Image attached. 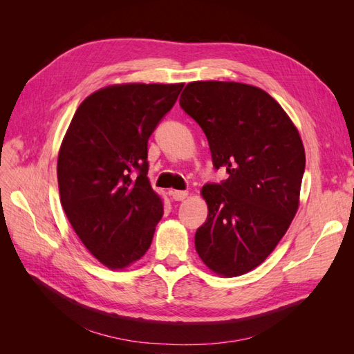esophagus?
<instances>
[{"instance_id": "obj_1", "label": "esophagus", "mask_w": 354, "mask_h": 354, "mask_svg": "<svg viewBox=\"0 0 354 354\" xmlns=\"http://www.w3.org/2000/svg\"><path fill=\"white\" fill-rule=\"evenodd\" d=\"M187 190H173L171 192V196H173L174 201H183L187 198Z\"/></svg>"}]
</instances>
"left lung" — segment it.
Returning a JSON list of instances; mask_svg holds the SVG:
<instances>
[{
	"mask_svg": "<svg viewBox=\"0 0 354 354\" xmlns=\"http://www.w3.org/2000/svg\"><path fill=\"white\" fill-rule=\"evenodd\" d=\"M180 106L208 138L212 165L229 177L207 183V221L195 233L212 272L239 276L276 248L298 209L306 155L292 121L272 95L239 82L196 81Z\"/></svg>",
	"mask_w": 354,
	"mask_h": 354,
	"instance_id": "8db88e82",
	"label": "left lung"
}]
</instances>
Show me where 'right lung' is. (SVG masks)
<instances>
[{"label":"right lung","mask_w":354,"mask_h":354,"mask_svg":"<svg viewBox=\"0 0 354 354\" xmlns=\"http://www.w3.org/2000/svg\"><path fill=\"white\" fill-rule=\"evenodd\" d=\"M183 84H124L93 93L75 112L57 159L62 207L111 269L140 260L162 218L147 178V142Z\"/></svg>","instance_id":"obj_1"}]
</instances>
